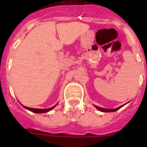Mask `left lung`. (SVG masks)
I'll use <instances>...</instances> for the list:
<instances>
[{
    "mask_svg": "<svg viewBox=\"0 0 147 147\" xmlns=\"http://www.w3.org/2000/svg\"><path fill=\"white\" fill-rule=\"evenodd\" d=\"M123 106H121V107H117V108H115V109H105V108H102V107H98V106H96V105H94V107H96L98 111H102V112H114V111H116L119 110L120 108H121V107H123Z\"/></svg>",
    "mask_w": 147,
    "mask_h": 147,
    "instance_id": "left-lung-1",
    "label": "left lung"
}]
</instances>
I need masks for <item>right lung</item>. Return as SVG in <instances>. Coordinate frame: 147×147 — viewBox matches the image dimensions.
I'll use <instances>...</instances> for the list:
<instances>
[{"mask_svg":"<svg viewBox=\"0 0 147 147\" xmlns=\"http://www.w3.org/2000/svg\"><path fill=\"white\" fill-rule=\"evenodd\" d=\"M57 105V104H56ZM56 105H55V106H53V107H50V108H47V109H37V108H31V107H25V106H24L26 109L29 110V111H30L32 112H34V113H36V114H40V113H47V112L49 111H51L52 109H53L54 107L56 106Z\"/></svg>","mask_w":147,"mask_h":147,"instance_id":"obj_1","label":"right lung"}]
</instances>
